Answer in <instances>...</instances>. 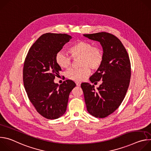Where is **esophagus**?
Listing matches in <instances>:
<instances>
[{
	"label": "esophagus",
	"mask_w": 151,
	"mask_h": 151,
	"mask_svg": "<svg viewBox=\"0 0 151 151\" xmlns=\"http://www.w3.org/2000/svg\"><path fill=\"white\" fill-rule=\"evenodd\" d=\"M75 83H76V85L77 86H80L81 85V82H75Z\"/></svg>",
	"instance_id": "1"
}]
</instances>
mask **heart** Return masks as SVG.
<instances>
[{
    "label": "heart",
    "instance_id": "obj_1",
    "mask_svg": "<svg viewBox=\"0 0 151 151\" xmlns=\"http://www.w3.org/2000/svg\"><path fill=\"white\" fill-rule=\"evenodd\" d=\"M70 52L75 58L79 59V68L69 69L66 77L70 80L81 81L84 80L91 72L90 68L93 70H97L101 66L103 61V52L99 47L94 46L91 42L81 40L77 42L70 48ZM55 61L61 68H69L72 64L73 58L67 52L59 51L55 56Z\"/></svg>",
    "mask_w": 151,
    "mask_h": 151
}]
</instances>
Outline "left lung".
<instances>
[{"label":"left lung","instance_id":"1","mask_svg":"<svg viewBox=\"0 0 151 151\" xmlns=\"http://www.w3.org/2000/svg\"><path fill=\"white\" fill-rule=\"evenodd\" d=\"M83 36L100 42L103 48V63L90 78L91 83L101 81V83L97 90L89 83H81L88 113L103 118L115 111L125 96L131 77L130 61L122 42L114 35L100 32Z\"/></svg>","mask_w":151,"mask_h":151}]
</instances>
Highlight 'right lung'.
<instances>
[{"instance_id":"right-lung-1","label":"right lung","mask_w":151,"mask_h":151,"mask_svg":"<svg viewBox=\"0 0 151 151\" xmlns=\"http://www.w3.org/2000/svg\"><path fill=\"white\" fill-rule=\"evenodd\" d=\"M72 37L66 34L45 33L30 48L23 68V82L28 97L37 112L49 119H57L66 111L70 93L75 87L71 80L55 83L61 68L57 53Z\"/></svg>"}]
</instances>
